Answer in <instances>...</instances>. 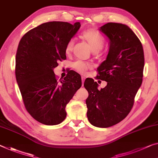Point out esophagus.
Wrapping results in <instances>:
<instances>
[{"label":"esophagus","mask_w":158,"mask_h":158,"mask_svg":"<svg viewBox=\"0 0 158 158\" xmlns=\"http://www.w3.org/2000/svg\"><path fill=\"white\" fill-rule=\"evenodd\" d=\"M81 79H82V85H83V84H84V82H85V76H82V77H81Z\"/></svg>","instance_id":"obj_1"}]
</instances>
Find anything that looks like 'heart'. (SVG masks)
Instances as JSON below:
<instances>
[{
    "instance_id": "heart-1",
    "label": "heart",
    "mask_w": 158,
    "mask_h": 158,
    "mask_svg": "<svg viewBox=\"0 0 158 158\" xmlns=\"http://www.w3.org/2000/svg\"><path fill=\"white\" fill-rule=\"evenodd\" d=\"M81 37L82 40L88 44L93 52H99V50L102 48L104 44V38L102 35L99 33L98 30H94V29H89V30L82 31ZM74 44L75 40L73 39H71L67 42L66 46H65L66 54H69L72 52L74 47ZM73 66L77 71L84 73L86 70L91 67V65L87 64V63L81 61V60H77V61L74 63Z\"/></svg>"
}]
</instances>
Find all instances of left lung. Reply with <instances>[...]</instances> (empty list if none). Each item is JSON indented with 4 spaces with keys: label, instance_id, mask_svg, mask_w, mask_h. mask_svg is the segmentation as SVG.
Segmentation results:
<instances>
[{
    "label": "left lung",
    "instance_id": "1",
    "mask_svg": "<svg viewBox=\"0 0 158 158\" xmlns=\"http://www.w3.org/2000/svg\"><path fill=\"white\" fill-rule=\"evenodd\" d=\"M110 40L105 60L98 68L97 78L107 82L98 89L93 79L85 81L89 93L87 116L92 125L107 128L119 123L131 110L143 81L144 53L142 44L127 25L108 23L99 29Z\"/></svg>",
    "mask_w": 158,
    "mask_h": 158
}]
</instances>
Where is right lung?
I'll return each instance as SVG.
<instances>
[{
  "mask_svg": "<svg viewBox=\"0 0 158 158\" xmlns=\"http://www.w3.org/2000/svg\"><path fill=\"white\" fill-rule=\"evenodd\" d=\"M81 23L48 22L27 31L20 41L15 76L29 114L45 125L59 124L66 117L65 106L82 85L81 77L71 71L58 81L54 69L66 59L65 46Z\"/></svg>",
  "mask_w": 158,
  "mask_h": 158,
  "instance_id": "obj_1",
  "label": "right lung"
}]
</instances>
